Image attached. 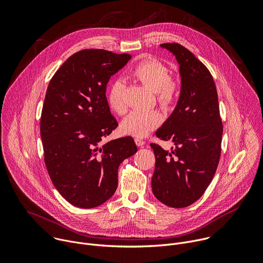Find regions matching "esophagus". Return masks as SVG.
Masks as SVG:
<instances>
[{
    "mask_svg": "<svg viewBox=\"0 0 263 263\" xmlns=\"http://www.w3.org/2000/svg\"><path fill=\"white\" fill-rule=\"evenodd\" d=\"M135 143H136L138 146H142L145 142H144V140L141 139V138H135Z\"/></svg>",
    "mask_w": 263,
    "mask_h": 263,
    "instance_id": "esophagus-1",
    "label": "esophagus"
}]
</instances>
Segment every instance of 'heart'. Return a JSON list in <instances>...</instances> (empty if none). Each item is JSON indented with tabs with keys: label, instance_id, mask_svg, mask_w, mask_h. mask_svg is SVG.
Here are the masks:
<instances>
[{
	"label": "heart",
	"instance_id": "obj_1",
	"mask_svg": "<svg viewBox=\"0 0 263 263\" xmlns=\"http://www.w3.org/2000/svg\"><path fill=\"white\" fill-rule=\"evenodd\" d=\"M132 76L141 84L155 91L156 99L162 107H168L177 96V83L170 78L167 67L156 59H146L139 62L132 70ZM107 100L109 107L118 115L127 111L124 99V84L116 81L111 84ZM161 122V116L157 110H134L127 116L121 125L122 131L136 137H143L153 131Z\"/></svg>",
	"mask_w": 263,
	"mask_h": 263
}]
</instances>
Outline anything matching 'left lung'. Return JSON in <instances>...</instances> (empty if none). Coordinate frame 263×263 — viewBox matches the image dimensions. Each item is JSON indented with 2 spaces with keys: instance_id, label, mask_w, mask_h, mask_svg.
Returning <instances> with one entry per match:
<instances>
[{
  "instance_id": "left-lung-1",
  "label": "left lung",
  "mask_w": 263,
  "mask_h": 263,
  "mask_svg": "<svg viewBox=\"0 0 263 263\" xmlns=\"http://www.w3.org/2000/svg\"><path fill=\"white\" fill-rule=\"evenodd\" d=\"M179 64L181 89L172 115L156 131L172 140L166 151L151 143L155 154L152 191L157 200L183 208L199 200L216 172L222 136L217 91L208 68L179 44H162Z\"/></svg>"
}]
</instances>
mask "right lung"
<instances>
[{
  "mask_svg": "<svg viewBox=\"0 0 263 263\" xmlns=\"http://www.w3.org/2000/svg\"><path fill=\"white\" fill-rule=\"evenodd\" d=\"M131 59L89 49L71 55L49 83L41 119L45 162L58 193L93 208L115 195L120 164L137 152L132 137L101 141L119 124L110 114L107 83Z\"/></svg>",
  "mask_w": 263,
  "mask_h": 263,
  "instance_id": "right-lung-1",
  "label": "right lung"
}]
</instances>
